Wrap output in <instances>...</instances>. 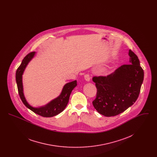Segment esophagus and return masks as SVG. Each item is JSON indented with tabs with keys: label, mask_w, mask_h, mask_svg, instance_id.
<instances>
[{
	"label": "esophagus",
	"mask_w": 157,
	"mask_h": 157,
	"mask_svg": "<svg viewBox=\"0 0 157 157\" xmlns=\"http://www.w3.org/2000/svg\"><path fill=\"white\" fill-rule=\"evenodd\" d=\"M84 78L86 81H90V76L89 74H85L84 75Z\"/></svg>",
	"instance_id": "esophagus-1"
}]
</instances>
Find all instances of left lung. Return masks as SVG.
<instances>
[{"instance_id": "left-lung-1", "label": "left lung", "mask_w": 157, "mask_h": 157, "mask_svg": "<svg viewBox=\"0 0 157 157\" xmlns=\"http://www.w3.org/2000/svg\"><path fill=\"white\" fill-rule=\"evenodd\" d=\"M129 63L125 64L107 76H95L92 81L97 89L92 104L100 114L116 116L124 112L138 99L144 72L138 56L129 51Z\"/></svg>"}]
</instances>
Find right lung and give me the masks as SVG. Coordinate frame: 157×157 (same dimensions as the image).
<instances>
[{
	"instance_id": "obj_1",
	"label": "right lung",
	"mask_w": 157,
	"mask_h": 157,
	"mask_svg": "<svg viewBox=\"0 0 157 157\" xmlns=\"http://www.w3.org/2000/svg\"><path fill=\"white\" fill-rule=\"evenodd\" d=\"M35 54V52L28 53L22 60L20 66L18 67L16 72V81L17 83L18 93L23 103L31 111L39 115L44 117H52L62 112L66 108L69 102L70 95L77 85L76 81L67 83L63 88L62 91L59 96L53 99L49 104L44 106L40 108H33L28 104L26 102L23 92L22 75L25 67L30 60L33 58Z\"/></svg>"
}]
</instances>
